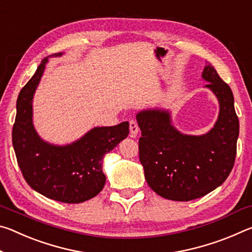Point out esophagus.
I'll return each instance as SVG.
<instances>
[{"label": "esophagus", "instance_id": "34e87169", "mask_svg": "<svg viewBox=\"0 0 252 252\" xmlns=\"http://www.w3.org/2000/svg\"><path fill=\"white\" fill-rule=\"evenodd\" d=\"M139 126L138 123H136L134 120H131L130 121V134L132 138H135L136 134L139 133Z\"/></svg>", "mask_w": 252, "mask_h": 252}]
</instances>
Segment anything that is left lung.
Here are the masks:
<instances>
[{"instance_id":"obj_1","label":"left lung","mask_w":252,"mask_h":252,"mask_svg":"<svg viewBox=\"0 0 252 252\" xmlns=\"http://www.w3.org/2000/svg\"><path fill=\"white\" fill-rule=\"evenodd\" d=\"M202 79L219 101V116L206 134L177 130L168 110L150 109L136 114L141 138L139 157L149 187L162 198L190 201L222 185L231 172L237 153L239 120L231 89L211 64Z\"/></svg>"}]
</instances>
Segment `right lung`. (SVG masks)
Wrapping results in <instances>:
<instances>
[{
    "label": "right lung",
    "mask_w": 252,
    "mask_h": 252,
    "mask_svg": "<svg viewBox=\"0 0 252 252\" xmlns=\"http://www.w3.org/2000/svg\"><path fill=\"white\" fill-rule=\"evenodd\" d=\"M58 53L50 57H60ZM42 60L35 73L21 90L12 141L18 164L28 185L44 197L64 203H80L101 192L105 185L102 163L129 134V122L93 127L66 146L42 140L33 126V96L49 58Z\"/></svg>",
    "instance_id": "add662e5"
}]
</instances>
